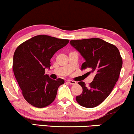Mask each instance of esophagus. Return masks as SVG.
Wrapping results in <instances>:
<instances>
[{
  "label": "esophagus",
  "instance_id": "obj_1",
  "mask_svg": "<svg viewBox=\"0 0 134 134\" xmlns=\"http://www.w3.org/2000/svg\"><path fill=\"white\" fill-rule=\"evenodd\" d=\"M67 82L71 85H75L77 83L76 82L74 81V80H67Z\"/></svg>",
  "mask_w": 134,
  "mask_h": 134
}]
</instances>
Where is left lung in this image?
<instances>
[{
  "label": "left lung",
  "instance_id": "1",
  "mask_svg": "<svg viewBox=\"0 0 134 134\" xmlns=\"http://www.w3.org/2000/svg\"><path fill=\"white\" fill-rule=\"evenodd\" d=\"M70 43L85 59L81 70L89 68L88 72L95 74L88 87L83 82H79L83 91L75 99L82 107H95L107 99L118 80L122 57L117 47L99 38L72 40Z\"/></svg>",
  "mask_w": 134,
  "mask_h": 134
}]
</instances>
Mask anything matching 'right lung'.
I'll list each match as a JSON object with an SVG mask.
<instances>
[{"label":"right lung","mask_w":134,"mask_h":134,"mask_svg":"<svg viewBox=\"0 0 134 134\" xmlns=\"http://www.w3.org/2000/svg\"><path fill=\"white\" fill-rule=\"evenodd\" d=\"M69 40L38 35L22 43L15 51L13 71L24 99L35 107L43 108L54 102L64 80H53L45 75L54 54Z\"/></svg>","instance_id":"obj_1"}]
</instances>
